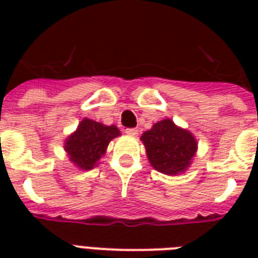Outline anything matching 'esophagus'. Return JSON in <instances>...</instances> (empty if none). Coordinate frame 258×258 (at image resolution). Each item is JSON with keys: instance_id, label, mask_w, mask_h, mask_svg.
<instances>
[{"instance_id": "1", "label": "esophagus", "mask_w": 258, "mask_h": 258, "mask_svg": "<svg viewBox=\"0 0 258 258\" xmlns=\"http://www.w3.org/2000/svg\"><path fill=\"white\" fill-rule=\"evenodd\" d=\"M125 134H127V135H130V137H137L138 130L137 128H127L125 130Z\"/></svg>"}]
</instances>
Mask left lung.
I'll list each match as a JSON object with an SVG mask.
<instances>
[{"instance_id":"obj_1","label":"left lung","mask_w":258,"mask_h":258,"mask_svg":"<svg viewBox=\"0 0 258 258\" xmlns=\"http://www.w3.org/2000/svg\"><path fill=\"white\" fill-rule=\"evenodd\" d=\"M146 154L154 169L166 175H178L191 163L197 153V141L187 130L163 119L141 137Z\"/></svg>"}]
</instances>
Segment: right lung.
I'll use <instances>...</instances> for the list:
<instances>
[{
  "label": "right lung",
  "mask_w": 258,
  "mask_h": 258,
  "mask_svg": "<svg viewBox=\"0 0 258 258\" xmlns=\"http://www.w3.org/2000/svg\"><path fill=\"white\" fill-rule=\"evenodd\" d=\"M120 135L116 125H104L91 119H83L78 130L64 143L70 161L82 170H91L105 154L108 143Z\"/></svg>",
  "instance_id": "add662e5"
}]
</instances>
